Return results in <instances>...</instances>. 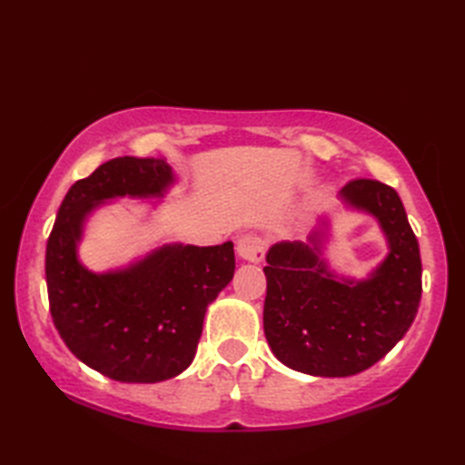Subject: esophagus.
Masks as SVG:
<instances>
[{
  "label": "esophagus",
  "instance_id": "34e87169",
  "mask_svg": "<svg viewBox=\"0 0 465 465\" xmlns=\"http://www.w3.org/2000/svg\"><path fill=\"white\" fill-rule=\"evenodd\" d=\"M263 240L260 235H242L238 240V245H235V250H238V255L245 262H252V263H260L263 260Z\"/></svg>",
  "mask_w": 465,
  "mask_h": 465
}]
</instances>
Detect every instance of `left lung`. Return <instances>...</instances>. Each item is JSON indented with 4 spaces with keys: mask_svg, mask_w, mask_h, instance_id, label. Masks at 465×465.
<instances>
[{
    "mask_svg": "<svg viewBox=\"0 0 465 465\" xmlns=\"http://www.w3.org/2000/svg\"><path fill=\"white\" fill-rule=\"evenodd\" d=\"M340 205L370 215L388 245L363 278L328 258L331 213L308 242H278L265 253V340L283 365L318 378H348L378 363L406 335L421 300L420 245L396 190L355 180L340 192Z\"/></svg>",
    "mask_w": 465,
    "mask_h": 465,
    "instance_id": "obj_1",
    "label": "left lung"
}]
</instances>
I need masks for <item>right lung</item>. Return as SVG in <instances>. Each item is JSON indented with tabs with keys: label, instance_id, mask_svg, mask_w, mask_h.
<instances>
[{
	"label": "right lung",
	"instance_id": "right-lung-1",
	"mask_svg": "<svg viewBox=\"0 0 465 465\" xmlns=\"http://www.w3.org/2000/svg\"><path fill=\"white\" fill-rule=\"evenodd\" d=\"M177 183L163 160L115 157L72 185L47 240L55 328L77 360L115 381L157 383L190 368L207 305L233 278L232 242H167L105 272L82 262L85 227L102 207L127 197L157 210Z\"/></svg>",
	"mask_w": 465,
	"mask_h": 465
}]
</instances>
